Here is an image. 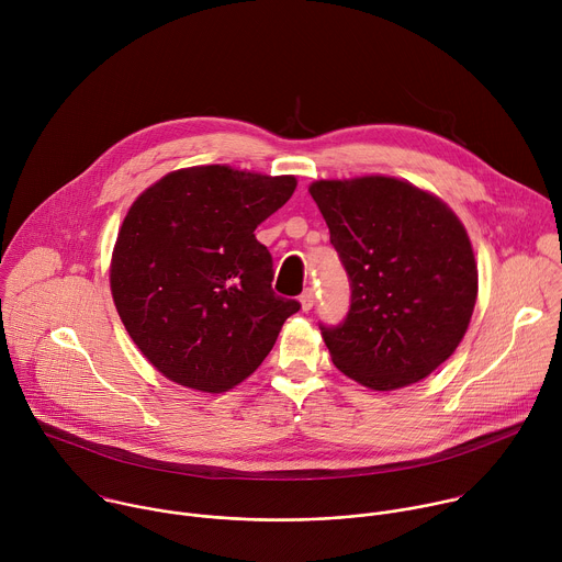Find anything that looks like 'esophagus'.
<instances>
[{
    "label": "esophagus",
    "mask_w": 562,
    "mask_h": 562,
    "mask_svg": "<svg viewBox=\"0 0 562 562\" xmlns=\"http://www.w3.org/2000/svg\"><path fill=\"white\" fill-rule=\"evenodd\" d=\"M300 304H302V311H311V308H313V304H315V293H313L311 286L304 289V293L300 295Z\"/></svg>",
    "instance_id": "34e87169"
}]
</instances>
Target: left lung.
<instances>
[{
  "label": "left lung",
  "mask_w": 562,
  "mask_h": 562,
  "mask_svg": "<svg viewBox=\"0 0 562 562\" xmlns=\"http://www.w3.org/2000/svg\"><path fill=\"white\" fill-rule=\"evenodd\" d=\"M349 276L351 306L323 338L351 380L391 391L438 369L460 345L477 295L469 235L436 195L395 178L308 187Z\"/></svg>",
  "instance_id": "1"
}]
</instances>
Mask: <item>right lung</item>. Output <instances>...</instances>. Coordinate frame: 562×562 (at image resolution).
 Returning a JSON list of instances; mask_svg holds the SVG:
<instances>
[{"label":"right lung","instance_id":"right-lung-1","mask_svg":"<svg viewBox=\"0 0 562 562\" xmlns=\"http://www.w3.org/2000/svg\"><path fill=\"white\" fill-rule=\"evenodd\" d=\"M293 176L193 167L165 176L128 209L111 260L122 323L169 380L222 393L273 349L297 300L276 295L256 228L295 191Z\"/></svg>","mask_w":562,"mask_h":562}]
</instances>
